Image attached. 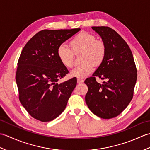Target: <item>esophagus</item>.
<instances>
[{
  "label": "esophagus",
  "mask_w": 150,
  "mask_h": 150,
  "mask_svg": "<svg viewBox=\"0 0 150 150\" xmlns=\"http://www.w3.org/2000/svg\"><path fill=\"white\" fill-rule=\"evenodd\" d=\"M77 82L78 84H81V83H82V82H84V81L81 79H77Z\"/></svg>",
  "instance_id": "1"
}]
</instances>
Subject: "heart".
I'll list each match as a JSON object with an SVG mask.
<instances>
[{
	"label": "heart",
	"instance_id": "1",
	"mask_svg": "<svg viewBox=\"0 0 150 150\" xmlns=\"http://www.w3.org/2000/svg\"><path fill=\"white\" fill-rule=\"evenodd\" d=\"M71 49L65 44H60L57 47V55L60 62L66 68H71L74 64V55L81 52V64L73 68L70 75L79 79L90 75L94 65L101 64L106 57V47L103 41L97 40L94 35L82 31L70 40Z\"/></svg>",
	"mask_w": 150,
	"mask_h": 150
}]
</instances>
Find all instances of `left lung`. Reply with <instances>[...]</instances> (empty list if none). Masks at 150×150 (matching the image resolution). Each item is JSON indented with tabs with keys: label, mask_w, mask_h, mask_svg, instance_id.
Segmentation results:
<instances>
[{
	"label": "left lung",
	"mask_w": 150,
	"mask_h": 150,
	"mask_svg": "<svg viewBox=\"0 0 150 150\" xmlns=\"http://www.w3.org/2000/svg\"><path fill=\"white\" fill-rule=\"evenodd\" d=\"M106 47V57L84 83L88 91L87 106L95 115L109 119L119 115L132 100L137 73L133 54L128 44L115 31L107 26L92 27ZM105 79L99 84L96 77Z\"/></svg>",
	"instance_id": "obj_1"
}]
</instances>
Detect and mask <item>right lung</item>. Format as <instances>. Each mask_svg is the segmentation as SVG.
I'll use <instances>...</instances> for the list:
<instances>
[{"label": "right lung", "mask_w": 150, "mask_h": 150, "mask_svg": "<svg viewBox=\"0 0 150 150\" xmlns=\"http://www.w3.org/2000/svg\"><path fill=\"white\" fill-rule=\"evenodd\" d=\"M80 30L40 31L22 50L15 79L21 103L34 119L49 122L65 110L77 79L57 83L68 70L60 62L57 50Z\"/></svg>", "instance_id": "add662e5"}]
</instances>
